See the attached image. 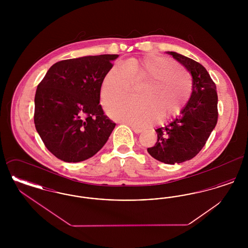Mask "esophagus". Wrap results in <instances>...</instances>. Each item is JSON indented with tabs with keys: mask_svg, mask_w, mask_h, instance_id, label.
Returning <instances> with one entry per match:
<instances>
[{
	"mask_svg": "<svg viewBox=\"0 0 248 248\" xmlns=\"http://www.w3.org/2000/svg\"><path fill=\"white\" fill-rule=\"evenodd\" d=\"M131 128H132V130H133L136 134H140V133H141L142 132V129L138 128V127H136V126H131Z\"/></svg>",
	"mask_w": 248,
	"mask_h": 248,
	"instance_id": "obj_1",
	"label": "esophagus"
}]
</instances>
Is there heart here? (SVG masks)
Returning a JSON list of instances; mask_svg holds the SVG:
<instances>
[{
    "label": "heart",
    "mask_w": 248,
    "mask_h": 248,
    "mask_svg": "<svg viewBox=\"0 0 248 248\" xmlns=\"http://www.w3.org/2000/svg\"><path fill=\"white\" fill-rule=\"evenodd\" d=\"M140 100L122 99L107 107L111 118L138 127H147L156 119L177 114L186 105L192 91L189 73L169 58L149 54L115 64L101 84L103 104L129 94L133 83L143 82Z\"/></svg>",
    "instance_id": "b5f03b06"
}]
</instances>
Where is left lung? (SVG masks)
<instances>
[{"mask_svg":"<svg viewBox=\"0 0 248 248\" xmlns=\"http://www.w3.org/2000/svg\"><path fill=\"white\" fill-rule=\"evenodd\" d=\"M192 76V93L181 114L165 127L156 129L157 141L147 151L154 159L175 165L199 154L215 128L217 117V86L199 62L168 52Z\"/></svg>","mask_w":248,"mask_h":248,"instance_id":"8db88e82","label":"left lung"}]
</instances>
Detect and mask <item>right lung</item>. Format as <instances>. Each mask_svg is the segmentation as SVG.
Returning a JSON list of instances; mask_svg holds the SVG:
<instances>
[{
    "label": "right lung",
    "instance_id": "1",
    "mask_svg": "<svg viewBox=\"0 0 248 248\" xmlns=\"http://www.w3.org/2000/svg\"><path fill=\"white\" fill-rule=\"evenodd\" d=\"M118 55L90 56L54 64L36 90L34 124L48 151L61 161L78 163L94 156L115 123L100 101L103 79Z\"/></svg>",
    "mask_w": 248,
    "mask_h": 248
}]
</instances>
